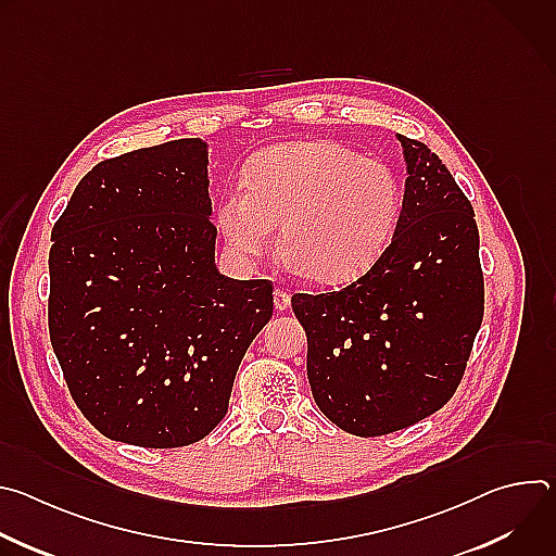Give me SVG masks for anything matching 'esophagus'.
I'll return each mask as SVG.
<instances>
[{
    "label": "esophagus",
    "instance_id": "esophagus-1",
    "mask_svg": "<svg viewBox=\"0 0 556 556\" xmlns=\"http://www.w3.org/2000/svg\"><path fill=\"white\" fill-rule=\"evenodd\" d=\"M273 303H275V309H277V312H283V309L290 305V294L283 292V290H275Z\"/></svg>",
    "mask_w": 556,
    "mask_h": 556
}]
</instances>
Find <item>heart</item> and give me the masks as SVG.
<instances>
[{
	"instance_id": "b5f03b06",
	"label": "heart",
	"mask_w": 556,
	"mask_h": 556,
	"mask_svg": "<svg viewBox=\"0 0 556 556\" xmlns=\"http://www.w3.org/2000/svg\"><path fill=\"white\" fill-rule=\"evenodd\" d=\"M403 206L395 174L332 140L279 142L217 206V228L240 257H262L279 226V255L314 283H343L384 251Z\"/></svg>"
}]
</instances>
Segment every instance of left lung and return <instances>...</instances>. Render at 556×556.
Instances as JSON below:
<instances>
[{
	"label": "left lung",
	"instance_id": "1",
	"mask_svg": "<svg viewBox=\"0 0 556 556\" xmlns=\"http://www.w3.org/2000/svg\"><path fill=\"white\" fill-rule=\"evenodd\" d=\"M407 165L391 244L354 283L294 294L314 403L374 438L412 427L455 393L484 314L475 213L440 157L395 134Z\"/></svg>",
	"mask_w": 556,
	"mask_h": 556
}]
</instances>
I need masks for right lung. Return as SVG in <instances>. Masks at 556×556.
I'll return each mask as SVG.
<instances>
[{
  "label": "right lung",
  "mask_w": 556,
  "mask_h": 556,
  "mask_svg": "<svg viewBox=\"0 0 556 556\" xmlns=\"http://www.w3.org/2000/svg\"><path fill=\"white\" fill-rule=\"evenodd\" d=\"M50 240V341L76 407L134 446L208 435L273 316L270 281L215 266L208 144L182 138L97 165Z\"/></svg>",
  "instance_id": "right-lung-1"
}]
</instances>
